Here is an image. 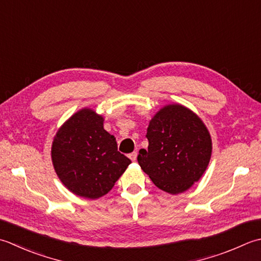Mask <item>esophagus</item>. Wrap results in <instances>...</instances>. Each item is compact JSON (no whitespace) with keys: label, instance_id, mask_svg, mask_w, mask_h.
<instances>
[{"label":"esophagus","instance_id":"obj_1","mask_svg":"<svg viewBox=\"0 0 261 261\" xmlns=\"http://www.w3.org/2000/svg\"><path fill=\"white\" fill-rule=\"evenodd\" d=\"M137 156H138L137 151H134V152H131V154H129V158L132 162H135L137 160Z\"/></svg>","mask_w":261,"mask_h":261}]
</instances>
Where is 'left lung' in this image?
I'll return each instance as SVG.
<instances>
[{"mask_svg": "<svg viewBox=\"0 0 261 261\" xmlns=\"http://www.w3.org/2000/svg\"><path fill=\"white\" fill-rule=\"evenodd\" d=\"M148 149L138 163L161 190L177 195L188 190L206 171L212 139L199 117L182 105H167L152 117L147 129Z\"/></svg>", "mask_w": 261, "mask_h": 261, "instance_id": "1", "label": "left lung"}]
</instances>
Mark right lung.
Wrapping results in <instances>:
<instances>
[{
	"instance_id": "right-lung-1",
	"label": "right lung",
	"mask_w": 261,
	"mask_h": 261,
	"mask_svg": "<svg viewBox=\"0 0 261 261\" xmlns=\"http://www.w3.org/2000/svg\"><path fill=\"white\" fill-rule=\"evenodd\" d=\"M93 110L76 112L56 134L52 161L61 182L74 195L97 199L106 195L131 161L117 150L115 137Z\"/></svg>"
}]
</instances>
